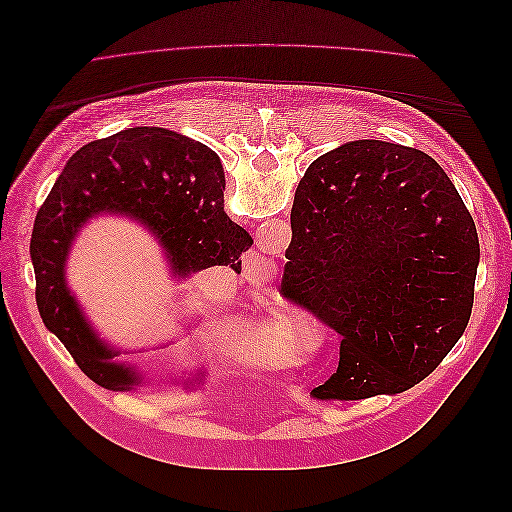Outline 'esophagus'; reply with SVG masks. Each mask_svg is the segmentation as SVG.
<instances>
[{"label":"esophagus","mask_w":512,"mask_h":512,"mask_svg":"<svg viewBox=\"0 0 512 512\" xmlns=\"http://www.w3.org/2000/svg\"><path fill=\"white\" fill-rule=\"evenodd\" d=\"M250 265L254 267V269H267V262H265V258H260V256H254L252 254V260H250Z\"/></svg>","instance_id":"1"}]
</instances>
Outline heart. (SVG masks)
Masks as SVG:
<instances>
[{
  "mask_svg": "<svg viewBox=\"0 0 512 512\" xmlns=\"http://www.w3.org/2000/svg\"><path fill=\"white\" fill-rule=\"evenodd\" d=\"M252 333L256 337V342L262 350V354L267 359H277L282 354V346L286 339L292 337V331L286 329L282 322H277V318L273 316V312H262L254 322H252ZM297 352L305 354L307 352V342L305 339H299L297 342Z\"/></svg>",
  "mask_w": 512,
  "mask_h": 512,
  "instance_id": "1",
  "label": "heart"
}]
</instances>
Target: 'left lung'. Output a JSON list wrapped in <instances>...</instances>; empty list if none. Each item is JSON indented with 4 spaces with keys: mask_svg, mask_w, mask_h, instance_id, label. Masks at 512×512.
<instances>
[{
    "mask_svg": "<svg viewBox=\"0 0 512 512\" xmlns=\"http://www.w3.org/2000/svg\"><path fill=\"white\" fill-rule=\"evenodd\" d=\"M290 228L284 297L342 337L316 399L408 391L466 331L478 235L427 153L384 141L324 153L294 192Z\"/></svg>",
    "mask_w": 512,
    "mask_h": 512,
    "instance_id": "1",
    "label": "left lung"
}]
</instances>
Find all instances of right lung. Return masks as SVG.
I'll return each instance as SVG.
<instances>
[{
    "label": "right lung",
    "instance_id": "obj_1",
    "mask_svg": "<svg viewBox=\"0 0 512 512\" xmlns=\"http://www.w3.org/2000/svg\"><path fill=\"white\" fill-rule=\"evenodd\" d=\"M224 170L218 153L164 128H128L81 147L66 162L36 215L29 243L38 312L87 378L111 391L143 382L132 367L113 361L83 318L66 286V256L91 215L123 213L141 220L162 243L170 271H241L250 232L224 211Z\"/></svg>",
    "mask_w": 512,
    "mask_h": 512
}]
</instances>
